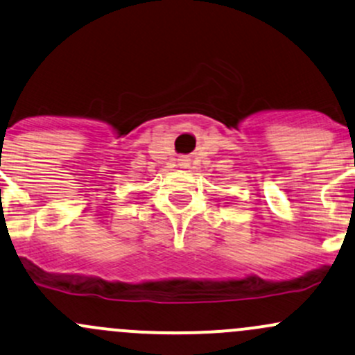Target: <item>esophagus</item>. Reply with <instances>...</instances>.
Returning a JSON list of instances; mask_svg holds the SVG:
<instances>
[{"label": "esophagus", "instance_id": "1", "mask_svg": "<svg viewBox=\"0 0 355 355\" xmlns=\"http://www.w3.org/2000/svg\"><path fill=\"white\" fill-rule=\"evenodd\" d=\"M189 162H190V159L187 158V156H180V158H178V165H180L182 168L189 166Z\"/></svg>", "mask_w": 355, "mask_h": 355}]
</instances>
